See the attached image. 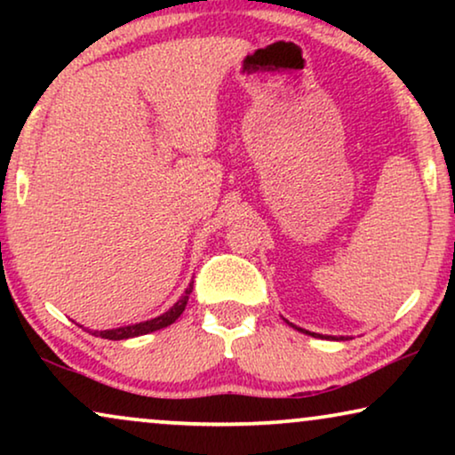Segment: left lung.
I'll list each match as a JSON object with an SVG mask.
<instances>
[{
  "instance_id": "1",
  "label": "left lung",
  "mask_w": 455,
  "mask_h": 455,
  "mask_svg": "<svg viewBox=\"0 0 455 455\" xmlns=\"http://www.w3.org/2000/svg\"><path fill=\"white\" fill-rule=\"evenodd\" d=\"M285 323H288L290 327H294V329H298V331L300 333H307V335H313V338H321V339H347V338H344V335H323V333H310V331H307V329H302V327H296V325H291V323L288 321V319H283Z\"/></svg>"
}]
</instances>
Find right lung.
I'll use <instances>...</instances> for the list:
<instances>
[{
  "instance_id": "right-lung-1",
  "label": "right lung",
  "mask_w": 455,
  "mask_h": 455,
  "mask_svg": "<svg viewBox=\"0 0 455 455\" xmlns=\"http://www.w3.org/2000/svg\"><path fill=\"white\" fill-rule=\"evenodd\" d=\"M192 283H188V288L184 290V294L178 298V302L173 304L170 310H165L164 315L155 316V319H148V321H142V323H134V325H124V327H116V329H103V331H91V329H86L91 335H95V338H103V339H130V338H139V335H147V333H153V331H159V329H164L167 325H172V323H176V319L180 315L184 313L186 304H188V298L192 294ZM83 327V325H80Z\"/></svg>"
}]
</instances>
